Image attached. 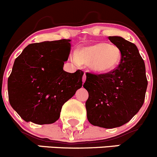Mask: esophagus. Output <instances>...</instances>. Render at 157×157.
Masks as SVG:
<instances>
[{
	"mask_svg": "<svg viewBox=\"0 0 157 157\" xmlns=\"http://www.w3.org/2000/svg\"><path fill=\"white\" fill-rule=\"evenodd\" d=\"M86 74H85V73H84V74H83V82H85V80H86Z\"/></svg>",
	"mask_w": 157,
	"mask_h": 157,
	"instance_id": "esophagus-1",
	"label": "esophagus"
}]
</instances>
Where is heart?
Returning a JSON list of instances; mask_svg holds the SVG:
<instances>
[{
  "instance_id": "1",
  "label": "heart",
  "mask_w": 157,
  "mask_h": 157,
  "mask_svg": "<svg viewBox=\"0 0 157 157\" xmlns=\"http://www.w3.org/2000/svg\"><path fill=\"white\" fill-rule=\"evenodd\" d=\"M121 57V51L118 46L98 42L82 47L71 55V60L76 65L89 64L93 71L104 74L115 69Z\"/></svg>"
}]
</instances>
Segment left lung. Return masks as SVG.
<instances>
[{"mask_svg": "<svg viewBox=\"0 0 157 157\" xmlns=\"http://www.w3.org/2000/svg\"><path fill=\"white\" fill-rule=\"evenodd\" d=\"M118 47L120 64L110 72L86 73V115L90 124L114 128L128 122L143 105L147 87L146 69L137 46L120 36H109Z\"/></svg>", "mask_w": 157, "mask_h": 157, "instance_id": "8db88e82", "label": "left lung"}]
</instances>
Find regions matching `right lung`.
Returning a JSON list of instances; mask_svg holds the SVG:
<instances>
[{
	"mask_svg": "<svg viewBox=\"0 0 157 157\" xmlns=\"http://www.w3.org/2000/svg\"><path fill=\"white\" fill-rule=\"evenodd\" d=\"M71 40L33 43L16 58L7 80L9 102L26 121L52 124L63 105L82 86L83 72L63 70L71 51Z\"/></svg>",
	"mask_w": 157,
	"mask_h": 157,
	"instance_id": "obj_1",
	"label": "right lung"
}]
</instances>
